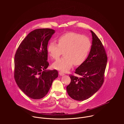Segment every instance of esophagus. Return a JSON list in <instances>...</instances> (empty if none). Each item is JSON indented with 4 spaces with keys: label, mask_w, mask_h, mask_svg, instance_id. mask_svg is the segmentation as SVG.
I'll return each instance as SVG.
<instances>
[{
    "label": "esophagus",
    "mask_w": 124,
    "mask_h": 124,
    "mask_svg": "<svg viewBox=\"0 0 124 124\" xmlns=\"http://www.w3.org/2000/svg\"><path fill=\"white\" fill-rule=\"evenodd\" d=\"M59 74L60 75H64V73H63L62 71H60L59 72Z\"/></svg>",
    "instance_id": "34e87169"
}]
</instances>
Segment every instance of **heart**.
Here are the masks:
<instances>
[{
  "label": "heart",
  "instance_id": "obj_1",
  "mask_svg": "<svg viewBox=\"0 0 124 124\" xmlns=\"http://www.w3.org/2000/svg\"><path fill=\"white\" fill-rule=\"evenodd\" d=\"M58 44L51 41L47 46L49 55L54 60L58 59L64 52V57L53 64L54 68L68 71L73 63L76 66L83 64L88 56L91 48V42L85 36L70 32L59 36Z\"/></svg>",
  "mask_w": 124,
  "mask_h": 124
}]
</instances>
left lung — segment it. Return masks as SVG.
I'll use <instances>...</instances> for the list:
<instances>
[{
	"mask_svg": "<svg viewBox=\"0 0 124 124\" xmlns=\"http://www.w3.org/2000/svg\"><path fill=\"white\" fill-rule=\"evenodd\" d=\"M91 32L93 41L88 56L75 71L80 77L70 74L71 83L66 87L69 95L78 101L90 98L100 88L104 82L107 61L106 52L100 39L93 31Z\"/></svg>",
	"mask_w": 124,
	"mask_h": 124,
	"instance_id": "left-lung-1",
	"label": "left lung"
}]
</instances>
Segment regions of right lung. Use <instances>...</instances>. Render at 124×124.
<instances>
[{
	"label": "right lung",
	"instance_id": "right-lung-1",
	"mask_svg": "<svg viewBox=\"0 0 124 124\" xmlns=\"http://www.w3.org/2000/svg\"><path fill=\"white\" fill-rule=\"evenodd\" d=\"M55 31L38 29L31 31L19 44L15 55L14 78L18 86L33 99L44 97L53 80L58 77L56 70L47 71V45Z\"/></svg>",
	"mask_w": 124,
	"mask_h": 124
}]
</instances>
